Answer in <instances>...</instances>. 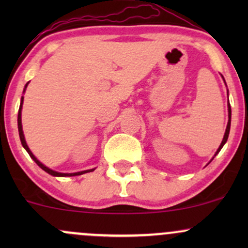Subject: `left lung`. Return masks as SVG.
I'll return each mask as SVG.
<instances>
[{
	"label": "left lung",
	"mask_w": 248,
	"mask_h": 248,
	"mask_svg": "<svg viewBox=\"0 0 248 248\" xmlns=\"http://www.w3.org/2000/svg\"><path fill=\"white\" fill-rule=\"evenodd\" d=\"M223 77V76H221ZM223 79H224V77H223ZM224 81H225V79H224ZM225 85H226V82H225ZM227 95H229V90H227ZM227 108H229V121H227V126H226V130H225V134H224V138H223V141H221V143H220V146H219V148L217 149V152H216V154H215V156L217 155V154L220 152L221 150V148L224 147V144L226 143V141H227V139H229V134H230V128H231V106H230V102L227 101ZM215 156H213L212 157V160L213 158H215ZM211 160V161H212ZM210 161V162H211ZM209 162V163H210Z\"/></svg>",
	"instance_id": "1"
}]
</instances>
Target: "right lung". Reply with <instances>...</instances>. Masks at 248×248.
Wrapping results in <instances>:
<instances>
[{"label":"right lung","mask_w":248,"mask_h":248,"mask_svg":"<svg viewBox=\"0 0 248 248\" xmlns=\"http://www.w3.org/2000/svg\"><path fill=\"white\" fill-rule=\"evenodd\" d=\"M29 82H27L24 86V90H23V93L25 92V90H27V86ZM23 99L24 96H22L21 98V105H19V109H18V116H17V124H18V133H19V139H21V142H22V146H23V148L25 150H27L28 154L30 155V157L32 158L33 161L36 162L37 166H38L39 168H42L43 170H44L45 172L50 173L51 176H56V177H71V176H79V175H82V173H86V172H91L93 171L94 169H90V170H84V171H78V172H71V173H65V172H58V171H55V170L50 169V168H47L46 166H44V164L42 163L41 161L37 160V157L35 155H33L32 152L30 150V148L28 147L27 144V141H25V138H24V134H23V127H22V106H23Z\"/></svg>","instance_id":"add662e5"}]
</instances>
